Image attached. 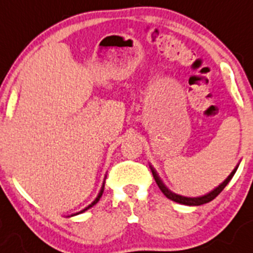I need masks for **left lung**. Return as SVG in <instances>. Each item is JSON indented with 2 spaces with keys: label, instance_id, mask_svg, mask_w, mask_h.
<instances>
[{
  "label": "left lung",
  "instance_id": "obj_1",
  "mask_svg": "<svg viewBox=\"0 0 253 253\" xmlns=\"http://www.w3.org/2000/svg\"><path fill=\"white\" fill-rule=\"evenodd\" d=\"M238 167L239 166H236L235 169H233V172L229 175H228L227 179H225L223 183H220V184L218 185L216 189L210 191V193L206 194V195L199 196V198H187V196H182V195H178V194L172 193V191L169 190V188H167L166 185L164 184V183H162V180L160 179V177H159L158 173H156L155 169H154L151 166H150V169H151V172H153L154 178H155L156 184L159 185V188H160V190L162 191V193H164V195L166 196V198H169V200H172V201H175V203H179V204H183V205H189V206H199V205H204V204H206V203H210V201L213 200V199L216 198V196L219 195L220 191L224 189L225 185H227L228 183L230 182V179H232V178H233V175L235 174V172H236V169H238Z\"/></svg>",
  "mask_w": 253,
  "mask_h": 253
}]
</instances>
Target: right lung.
Segmentation results:
<instances>
[{
	"mask_svg": "<svg viewBox=\"0 0 253 253\" xmlns=\"http://www.w3.org/2000/svg\"><path fill=\"white\" fill-rule=\"evenodd\" d=\"M103 191H104V183H103V187H102V189H100V191H99V194H98V196H97V198H95V200H94V201H93V203H92L91 205H88V206H87V207H86V209H84V210H82V211H80V212H79V213H82V212L87 211V210H88V209H91V207H92V206H94V205H95V204H97V203H98V201H99V199H100V198H102V195H103ZM79 213H76V214H79ZM71 216H73V214H71Z\"/></svg>",
	"mask_w": 253,
	"mask_h": 253,
	"instance_id": "obj_1",
	"label": "right lung"
}]
</instances>
